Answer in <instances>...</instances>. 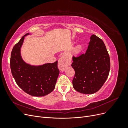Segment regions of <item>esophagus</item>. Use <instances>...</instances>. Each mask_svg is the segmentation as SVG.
I'll return each instance as SVG.
<instances>
[{
    "label": "esophagus",
    "instance_id": "esophagus-1",
    "mask_svg": "<svg viewBox=\"0 0 128 128\" xmlns=\"http://www.w3.org/2000/svg\"><path fill=\"white\" fill-rule=\"evenodd\" d=\"M70 61L66 59L64 56H62L58 61V68L59 70L63 72L69 65H70Z\"/></svg>",
    "mask_w": 128,
    "mask_h": 128
}]
</instances>
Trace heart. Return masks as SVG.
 Here are the masks:
<instances>
[{
	"mask_svg": "<svg viewBox=\"0 0 128 128\" xmlns=\"http://www.w3.org/2000/svg\"><path fill=\"white\" fill-rule=\"evenodd\" d=\"M81 48H82V47H81L80 45L77 46L75 49V53H78V52H80V51L81 50Z\"/></svg>",
	"mask_w": 128,
	"mask_h": 128,
	"instance_id": "1",
	"label": "heart"
}]
</instances>
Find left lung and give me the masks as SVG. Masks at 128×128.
<instances>
[{"instance_id":"left-lung-1","label":"left lung","mask_w":128,"mask_h":128,"mask_svg":"<svg viewBox=\"0 0 128 128\" xmlns=\"http://www.w3.org/2000/svg\"><path fill=\"white\" fill-rule=\"evenodd\" d=\"M75 74L72 86L84 94L97 92L106 82L110 70V59L103 41L92 34L86 52L72 58Z\"/></svg>"}]
</instances>
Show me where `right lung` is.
Here are the masks:
<instances>
[{"label": "right lung", "instance_id": "right-lung-1", "mask_svg": "<svg viewBox=\"0 0 128 128\" xmlns=\"http://www.w3.org/2000/svg\"><path fill=\"white\" fill-rule=\"evenodd\" d=\"M23 36L13 47L11 52L10 66L11 72L18 86L26 94L34 96H42L53 91L59 70L58 61L54 63L32 65L23 60L21 48L24 38Z\"/></svg>", "mask_w": 128, "mask_h": 128}]
</instances>
